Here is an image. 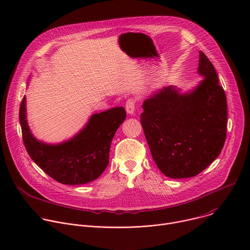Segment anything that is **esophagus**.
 Wrapping results in <instances>:
<instances>
[{"instance_id":"1","label":"esophagus","mask_w":250,"mask_h":250,"mask_svg":"<svg viewBox=\"0 0 250 250\" xmlns=\"http://www.w3.org/2000/svg\"><path fill=\"white\" fill-rule=\"evenodd\" d=\"M134 109H135V101L134 99H128L125 103V110L126 113L129 115H132L134 113Z\"/></svg>"}]
</instances>
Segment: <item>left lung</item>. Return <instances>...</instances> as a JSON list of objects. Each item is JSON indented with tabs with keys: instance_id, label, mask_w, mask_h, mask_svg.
<instances>
[{
	"instance_id": "8db88e82",
	"label": "left lung",
	"mask_w": 250,
	"mask_h": 250,
	"mask_svg": "<svg viewBox=\"0 0 250 250\" xmlns=\"http://www.w3.org/2000/svg\"><path fill=\"white\" fill-rule=\"evenodd\" d=\"M204 80L182 94L164 87L142 104L141 125L154 162L173 179L194 177L221 153L227 136L228 104L216 69L200 51Z\"/></svg>"
}]
</instances>
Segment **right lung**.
Returning a JSON list of instances; mask_svg holds the SVG:
<instances>
[{"label": "right lung", "mask_w": 250, "mask_h": 250, "mask_svg": "<svg viewBox=\"0 0 250 250\" xmlns=\"http://www.w3.org/2000/svg\"><path fill=\"white\" fill-rule=\"evenodd\" d=\"M125 117L123 106L94 114L74 137L62 144L47 145L30 132L25 97L20 106L22 140L28 155L52 179L66 185L87 184L104 171L109 164L113 137Z\"/></svg>", "instance_id": "add662e5"}]
</instances>
